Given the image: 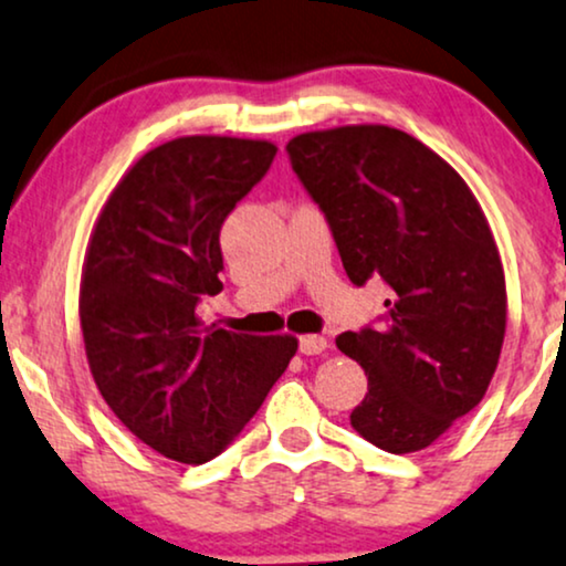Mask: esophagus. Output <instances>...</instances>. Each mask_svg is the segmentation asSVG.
I'll use <instances>...</instances> for the list:
<instances>
[{
	"label": "esophagus",
	"instance_id": "obj_1",
	"mask_svg": "<svg viewBox=\"0 0 566 566\" xmlns=\"http://www.w3.org/2000/svg\"><path fill=\"white\" fill-rule=\"evenodd\" d=\"M327 346H331V344H327V338L325 336H315V333H310V336L298 338V352L306 354V357H315V354H323Z\"/></svg>",
	"mask_w": 566,
	"mask_h": 566
}]
</instances>
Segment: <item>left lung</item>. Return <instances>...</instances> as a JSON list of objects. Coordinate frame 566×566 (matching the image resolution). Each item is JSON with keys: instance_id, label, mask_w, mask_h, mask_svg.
Here are the masks:
<instances>
[{"instance_id": "1", "label": "left lung", "mask_w": 566, "mask_h": 566, "mask_svg": "<svg viewBox=\"0 0 566 566\" xmlns=\"http://www.w3.org/2000/svg\"><path fill=\"white\" fill-rule=\"evenodd\" d=\"M291 167L325 212L348 281L382 277V325L340 333L365 367L352 428L390 453L428 449L483 401L506 333L491 228L453 167L388 125L291 138Z\"/></svg>"}]
</instances>
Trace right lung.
I'll list each match as a JSON object with an SVG mask.
<instances>
[{"label": "right lung", "instance_id": "obj_1", "mask_svg": "<svg viewBox=\"0 0 566 566\" xmlns=\"http://www.w3.org/2000/svg\"><path fill=\"white\" fill-rule=\"evenodd\" d=\"M275 151L254 138H172L125 172L91 230L78 302L91 375L117 420L176 462L218 457L298 348L197 317L201 296L222 291V222Z\"/></svg>", "mask_w": 566, "mask_h": 566}]
</instances>
